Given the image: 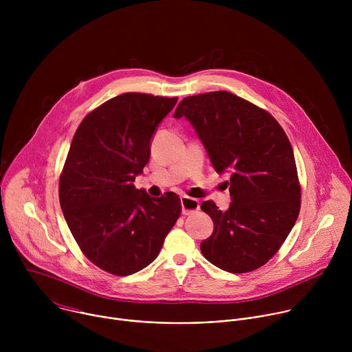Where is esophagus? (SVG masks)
Here are the masks:
<instances>
[{"label":"esophagus","mask_w":352,"mask_h":352,"mask_svg":"<svg viewBox=\"0 0 352 352\" xmlns=\"http://www.w3.org/2000/svg\"><path fill=\"white\" fill-rule=\"evenodd\" d=\"M181 206H182V214H185V216L193 214L200 208L199 200L193 199V197H189V196H182L181 197Z\"/></svg>","instance_id":"34e87169"}]
</instances>
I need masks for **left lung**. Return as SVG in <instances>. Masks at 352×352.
I'll return each instance as SVG.
<instances>
[{"mask_svg":"<svg viewBox=\"0 0 352 352\" xmlns=\"http://www.w3.org/2000/svg\"><path fill=\"white\" fill-rule=\"evenodd\" d=\"M174 117L192 124L217 173H231L230 209L221 212L213 200L200 206L214 223L213 234L200 243L204 256L230 273L262 267L284 243L300 209L284 129L266 110L224 90L185 97Z\"/></svg>","mask_w":352,"mask_h":352,"instance_id":"1","label":"left lung"}]
</instances>
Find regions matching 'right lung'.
I'll return each mask as SVG.
<instances>
[{
	"instance_id": "add662e5",
	"label": "right lung",
	"mask_w": 352,
	"mask_h": 352,
	"mask_svg": "<svg viewBox=\"0 0 352 352\" xmlns=\"http://www.w3.org/2000/svg\"><path fill=\"white\" fill-rule=\"evenodd\" d=\"M177 100L120 94L90 111L74 135L60 175V204L83 255L107 273L129 276L152 263L181 214L177 193L150 197L132 184Z\"/></svg>"
}]
</instances>
